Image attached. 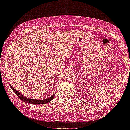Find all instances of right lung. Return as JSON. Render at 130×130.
Segmentation results:
<instances>
[{"mask_svg": "<svg viewBox=\"0 0 130 130\" xmlns=\"http://www.w3.org/2000/svg\"><path fill=\"white\" fill-rule=\"evenodd\" d=\"M10 87H11V89L13 90V91L15 93V94L18 96V97L20 98V100H21L22 101L25 102V103H28V104H38V105H40V104H47L48 102H51V100H53V98L55 96V94L51 96V97L48 98L47 99H44V100H34V99H32V98H26L25 96H23L22 94H21L18 91V90L15 89L11 85H10Z\"/></svg>", "mask_w": 130, "mask_h": 130, "instance_id": "obj_1", "label": "right lung"}]
</instances>
